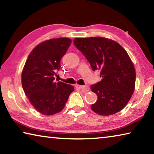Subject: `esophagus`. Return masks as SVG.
<instances>
[{"label":"esophagus","instance_id":"esophagus-1","mask_svg":"<svg viewBox=\"0 0 154 154\" xmlns=\"http://www.w3.org/2000/svg\"><path fill=\"white\" fill-rule=\"evenodd\" d=\"M76 88H78V89H79L82 91L83 92H88V88L87 86H84V85H76Z\"/></svg>","mask_w":154,"mask_h":154}]
</instances>
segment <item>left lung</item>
<instances>
[{
    "mask_svg": "<svg viewBox=\"0 0 154 154\" xmlns=\"http://www.w3.org/2000/svg\"><path fill=\"white\" fill-rule=\"evenodd\" d=\"M73 42L92 71H100L102 80L90 87L98 96L92 110L106 116L123 109L133 94L136 80L135 69L126 51L118 43L104 37L76 38Z\"/></svg>",
    "mask_w": 154,
    "mask_h": 154,
    "instance_id": "1",
    "label": "left lung"
}]
</instances>
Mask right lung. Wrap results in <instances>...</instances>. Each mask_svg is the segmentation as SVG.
Returning <instances> with one entry per match:
<instances>
[{"mask_svg":"<svg viewBox=\"0 0 154 154\" xmlns=\"http://www.w3.org/2000/svg\"><path fill=\"white\" fill-rule=\"evenodd\" d=\"M69 38H57L38 44L30 52L22 74V88L39 113L51 116L61 111L74 87L54 82L60 60L71 45Z\"/></svg>","mask_w":154,"mask_h":154,"instance_id":"obj_1","label":"right lung"}]
</instances>
